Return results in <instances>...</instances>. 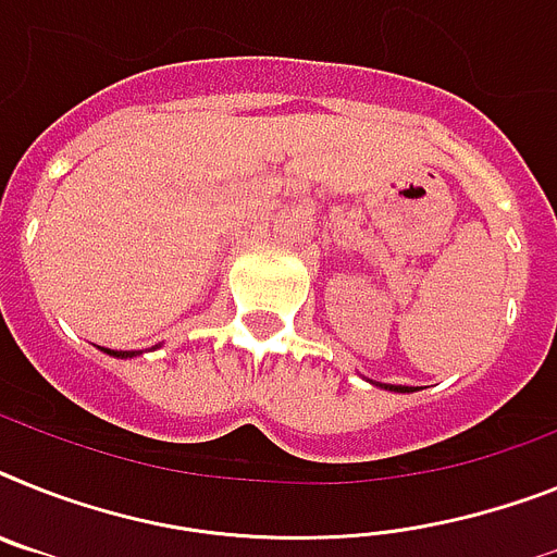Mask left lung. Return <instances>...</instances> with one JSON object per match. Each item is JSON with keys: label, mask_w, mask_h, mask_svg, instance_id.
Segmentation results:
<instances>
[{"label": "left lung", "mask_w": 557, "mask_h": 557, "mask_svg": "<svg viewBox=\"0 0 557 557\" xmlns=\"http://www.w3.org/2000/svg\"><path fill=\"white\" fill-rule=\"evenodd\" d=\"M387 387V385H385ZM391 391H399V394H408L410 387H405V385H391Z\"/></svg>", "instance_id": "left-lung-1"}]
</instances>
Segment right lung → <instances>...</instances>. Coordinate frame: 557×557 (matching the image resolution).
Masks as SVG:
<instances>
[{
    "label": "right lung",
    "mask_w": 557,
    "mask_h": 557,
    "mask_svg": "<svg viewBox=\"0 0 557 557\" xmlns=\"http://www.w3.org/2000/svg\"><path fill=\"white\" fill-rule=\"evenodd\" d=\"M112 357H133V350H112Z\"/></svg>",
    "instance_id": "right-lung-1"
}]
</instances>
